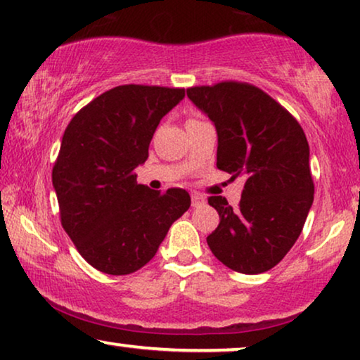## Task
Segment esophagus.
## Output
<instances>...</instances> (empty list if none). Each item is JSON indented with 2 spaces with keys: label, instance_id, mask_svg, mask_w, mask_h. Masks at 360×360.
Here are the masks:
<instances>
[{
  "label": "esophagus",
  "instance_id": "34e87169",
  "mask_svg": "<svg viewBox=\"0 0 360 360\" xmlns=\"http://www.w3.org/2000/svg\"><path fill=\"white\" fill-rule=\"evenodd\" d=\"M191 205H193L195 208H196V206L205 205V198L200 193H191Z\"/></svg>",
  "mask_w": 360,
  "mask_h": 360
}]
</instances>
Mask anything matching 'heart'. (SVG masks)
I'll return each instance as SVG.
<instances>
[{
    "label": "heart",
    "instance_id": "b5f03b06",
    "mask_svg": "<svg viewBox=\"0 0 360 360\" xmlns=\"http://www.w3.org/2000/svg\"><path fill=\"white\" fill-rule=\"evenodd\" d=\"M188 121H195V120H188Z\"/></svg>",
    "mask_w": 360,
    "mask_h": 360
}]
</instances>
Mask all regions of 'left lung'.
<instances>
[{"instance_id": "obj_1", "label": "left lung", "mask_w": 360, "mask_h": 360, "mask_svg": "<svg viewBox=\"0 0 360 360\" xmlns=\"http://www.w3.org/2000/svg\"><path fill=\"white\" fill-rule=\"evenodd\" d=\"M186 95L216 127L218 169L245 179L236 210L224 196L208 198L219 224L206 243L236 272H267L297 243L313 205L307 136L282 105L249 83L191 86Z\"/></svg>"}]
</instances>
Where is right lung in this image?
I'll return each instance as SVG.
<instances>
[{"instance_id": "add662e5", "label": "right lung", "mask_w": 360, "mask_h": 360, "mask_svg": "<svg viewBox=\"0 0 360 360\" xmlns=\"http://www.w3.org/2000/svg\"><path fill=\"white\" fill-rule=\"evenodd\" d=\"M184 88L121 85L82 108L63 132L52 170L60 221L91 267L136 272L154 257L170 226L190 208L184 188L164 193L137 184L162 117Z\"/></svg>"}]
</instances>
